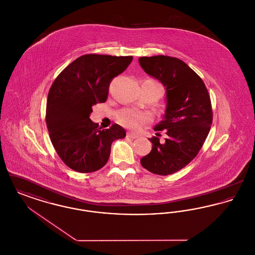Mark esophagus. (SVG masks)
<instances>
[{
	"label": "esophagus",
	"instance_id": "esophagus-1",
	"mask_svg": "<svg viewBox=\"0 0 255 255\" xmlns=\"http://www.w3.org/2000/svg\"><path fill=\"white\" fill-rule=\"evenodd\" d=\"M127 136L130 137V138H136V137H138V134L129 132V133H127Z\"/></svg>",
	"mask_w": 255,
	"mask_h": 255
}]
</instances>
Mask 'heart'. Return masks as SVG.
Masks as SVG:
<instances>
[{
	"mask_svg": "<svg viewBox=\"0 0 255 255\" xmlns=\"http://www.w3.org/2000/svg\"><path fill=\"white\" fill-rule=\"evenodd\" d=\"M150 81L158 84V82H156V81H153V80H150ZM118 120L122 123V125H124L126 127H129L132 129H137L146 122H150L151 117L147 113L139 112L136 110L126 109L119 113Z\"/></svg>",
	"mask_w": 255,
	"mask_h": 255,
	"instance_id": "1",
	"label": "heart"
}]
</instances>
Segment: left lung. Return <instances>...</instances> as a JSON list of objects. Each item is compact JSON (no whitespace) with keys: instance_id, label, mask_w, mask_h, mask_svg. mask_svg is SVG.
<instances>
[{"instance_id":"1","label":"left lung","mask_w":255,"mask_h":255,"mask_svg":"<svg viewBox=\"0 0 255 255\" xmlns=\"http://www.w3.org/2000/svg\"><path fill=\"white\" fill-rule=\"evenodd\" d=\"M138 63L166 90L163 119L154 130L167 134L163 141L149 138L152 150L140 163L154 174L171 175L186 166L204 144L212 123L210 97L202 78L183 61L157 55L139 57Z\"/></svg>"}]
</instances>
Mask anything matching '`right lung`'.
I'll return each instance as SVG.
<instances>
[{"label": "right lung", "mask_w": 255, "mask_h": 255, "mask_svg": "<svg viewBox=\"0 0 255 255\" xmlns=\"http://www.w3.org/2000/svg\"><path fill=\"white\" fill-rule=\"evenodd\" d=\"M132 60V56L82 55L64 69L50 87L46 112L49 137L71 169L91 173L102 168L109 159L112 142L125 137L122 126L98 128L90 115L95 104L107 100L111 81Z\"/></svg>", "instance_id": "add662e5"}]
</instances>
